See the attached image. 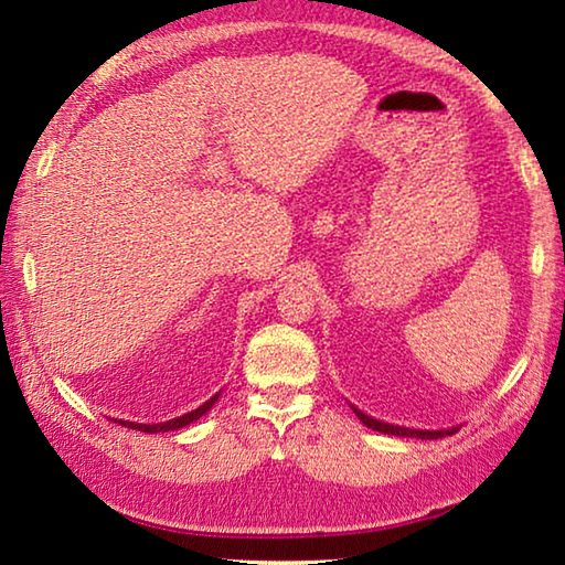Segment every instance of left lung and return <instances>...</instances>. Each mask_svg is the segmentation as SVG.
Returning a JSON list of instances; mask_svg holds the SVG:
<instances>
[{
  "label": "left lung",
  "mask_w": 565,
  "mask_h": 565,
  "mask_svg": "<svg viewBox=\"0 0 565 565\" xmlns=\"http://www.w3.org/2000/svg\"><path fill=\"white\" fill-rule=\"evenodd\" d=\"M353 414L361 418L363 426L374 428L379 434H388V436H406V438H441V436H451L456 434V428H444V431H424V428H404V426H394V424H384V420H376L363 414V411L353 408Z\"/></svg>",
  "instance_id": "left-lung-1"
}]
</instances>
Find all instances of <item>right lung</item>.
<instances>
[{
	"label": "right lung",
	"instance_id": "1",
	"mask_svg": "<svg viewBox=\"0 0 565 565\" xmlns=\"http://www.w3.org/2000/svg\"><path fill=\"white\" fill-rule=\"evenodd\" d=\"M216 398H218V394H216V396H212V398H209L206 404H202V406H199V408L189 411V414L179 416V418H171V420H164V424H134V420H119V424H121V426H127V428H137V431H145V434H164V431H177V428H184V426H189L191 420L202 418V416L206 414V411L216 404Z\"/></svg>",
	"mask_w": 565,
	"mask_h": 565
}]
</instances>
